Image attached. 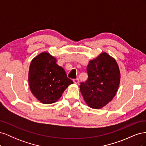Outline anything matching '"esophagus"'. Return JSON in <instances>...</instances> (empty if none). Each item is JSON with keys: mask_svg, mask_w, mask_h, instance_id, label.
<instances>
[{"mask_svg": "<svg viewBox=\"0 0 146 146\" xmlns=\"http://www.w3.org/2000/svg\"><path fill=\"white\" fill-rule=\"evenodd\" d=\"M73 82H74V83H76V84H78V83H79V80H78V78L74 79V80H73Z\"/></svg>", "mask_w": 146, "mask_h": 146, "instance_id": "34e87169", "label": "esophagus"}]
</instances>
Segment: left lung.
Segmentation results:
<instances>
[{
	"mask_svg": "<svg viewBox=\"0 0 146 146\" xmlns=\"http://www.w3.org/2000/svg\"><path fill=\"white\" fill-rule=\"evenodd\" d=\"M86 71L88 78L81 83L80 90L90 107L100 109L114 98L120 83L121 74L115 59L102 52L90 61Z\"/></svg>",
	"mask_w": 146,
	"mask_h": 146,
	"instance_id": "8db88e82",
	"label": "left lung"
}]
</instances>
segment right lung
Masks as SVG:
<instances>
[{
	"label": "right lung",
	"mask_w": 146,
	"mask_h": 146,
	"mask_svg": "<svg viewBox=\"0 0 146 146\" xmlns=\"http://www.w3.org/2000/svg\"><path fill=\"white\" fill-rule=\"evenodd\" d=\"M56 63L54 56L44 52L35 56L30 65V91L44 104L56 102L68 86L73 84L64 69Z\"/></svg>",
	"instance_id": "right-lung-1"
}]
</instances>
